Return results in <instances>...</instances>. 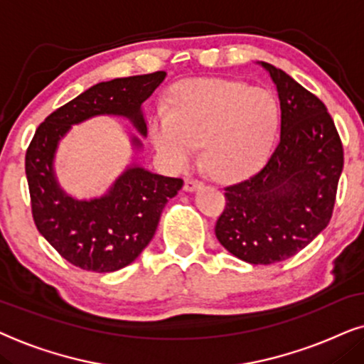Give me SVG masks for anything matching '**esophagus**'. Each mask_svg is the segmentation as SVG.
Wrapping results in <instances>:
<instances>
[{
    "label": "esophagus",
    "instance_id": "34e87169",
    "mask_svg": "<svg viewBox=\"0 0 364 364\" xmlns=\"http://www.w3.org/2000/svg\"><path fill=\"white\" fill-rule=\"evenodd\" d=\"M201 185H203V183L198 178H193V176H186L185 178V190L186 191H195Z\"/></svg>",
    "mask_w": 364,
    "mask_h": 364
}]
</instances>
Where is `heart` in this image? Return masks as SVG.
Here are the masks:
<instances>
[{
	"mask_svg": "<svg viewBox=\"0 0 364 364\" xmlns=\"http://www.w3.org/2000/svg\"><path fill=\"white\" fill-rule=\"evenodd\" d=\"M278 105L264 90L240 81H196L179 86L171 109H159L151 138L159 154L183 168L196 158L213 176L241 178L268 156L278 128Z\"/></svg>",
	"mask_w": 364,
	"mask_h": 364,
	"instance_id": "b5f03b06",
	"label": "heart"
}]
</instances>
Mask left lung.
<instances>
[{"mask_svg": "<svg viewBox=\"0 0 364 364\" xmlns=\"http://www.w3.org/2000/svg\"><path fill=\"white\" fill-rule=\"evenodd\" d=\"M281 106V134L253 176L225 188L216 238L251 264L291 258L328 226L336 201L343 143L326 106L269 63Z\"/></svg>", "mask_w": 364, "mask_h": 364, "instance_id": "8db88e82", "label": "left lung"}]
</instances>
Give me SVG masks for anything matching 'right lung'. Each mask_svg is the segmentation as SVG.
<instances>
[{
    "instance_id": "1",
    "label": "right lung",
    "mask_w": 364,
    "mask_h": 364,
    "mask_svg": "<svg viewBox=\"0 0 364 364\" xmlns=\"http://www.w3.org/2000/svg\"><path fill=\"white\" fill-rule=\"evenodd\" d=\"M166 73L154 71L98 83L53 111L38 126L24 156L31 215L45 240L76 268L111 273L132 264L156 231L169 198L181 190V178H166L133 166L121 174L108 195L76 201L53 176V154L71 124L96 114H123L146 134L141 103ZM134 144L139 146L138 139Z\"/></svg>"
}]
</instances>
